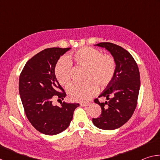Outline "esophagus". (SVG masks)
<instances>
[{"label":"esophagus","instance_id":"1","mask_svg":"<svg viewBox=\"0 0 160 160\" xmlns=\"http://www.w3.org/2000/svg\"><path fill=\"white\" fill-rule=\"evenodd\" d=\"M90 105V102H87V103H81L80 106L81 107H88Z\"/></svg>","mask_w":160,"mask_h":160}]
</instances>
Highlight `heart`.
<instances>
[{
  "label": "heart",
  "instance_id": "heart-1",
  "mask_svg": "<svg viewBox=\"0 0 160 160\" xmlns=\"http://www.w3.org/2000/svg\"><path fill=\"white\" fill-rule=\"evenodd\" d=\"M86 68L85 83L73 84L67 90L70 100L84 102L90 100L97 90V86L104 88L112 82L116 72V63L109 54H102L90 47L77 50L72 56L62 58L55 67V75L61 85L68 86L71 81V62Z\"/></svg>",
  "mask_w": 160,
  "mask_h": 160
}]
</instances>
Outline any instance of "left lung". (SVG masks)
Masks as SVG:
<instances>
[{"label": "left lung", "instance_id": "8db88e82", "mask_svg": "<svg viewBox=\"0 0 160 160\" xmlns=\"http://www.w3.org/2000/svg\"><path fill=\"white\" fill-rule=\"evenodd\" d=\"M94 46L105 48L114 58L116 72L113 80L99 97L107 101L94 102L102 108L99 117L92 118L94 125L103 130L120 128L128 121L136 108L140 80L138 67L128 51L120 46L102 42Z\"/></svg>", "mask_w": 160, "mask_h": 160}]
</instances>
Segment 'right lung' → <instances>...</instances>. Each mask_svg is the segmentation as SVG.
I'll return each instance as SVG.
<instances>
[{
  "label": "right lung",
  "mask_w": 160,
  "mask_h": 160,
  "mask_svg": "<svg viewBox=\"0 0 160 160\" xmlns=\"http://www.w3.org/2000/svg\"><path fill=\"white\" fill-rule=\"evenodd\" d=\"M70 48H48L27 62L19 80V92L29 122L43 134L60 133L69 126L77 103L61 102L53 106L54 97L66 96L55 75V67L61 56ZM62 91L63 93L60 92Z\"/></svg>",
  "instance_id": "1"
}]
</instances>
